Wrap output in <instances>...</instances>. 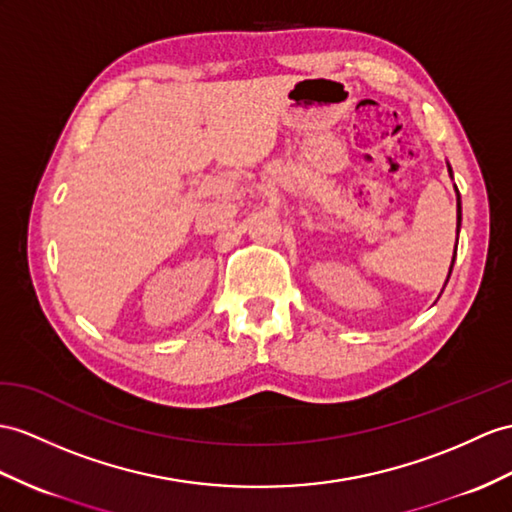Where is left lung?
Returning <instances> with one entry per match:
<instances>
[{"label":"left lung","mask_w":512,"mask_h":512,"mask_svg":"<svg viewBox=\"0 0 512 512\" xmlns=\"http://www.w3.org/2000/svg\"><path fill=\"white\" fill-rule=\"evenodd\" d=\"M450 173H452V169H450ZM458 193V191H456ZM458 223H460V195H458ZM456 243H458V239H456ZM454 260H456V252H454V258H452V267H454ZM452 267H450V273H452ZM450 273H447V280H450ZM447 284V282H445ZM445 289V286H443Z\"/></svg>","instance_id":"obj_1"}]
</instances>
